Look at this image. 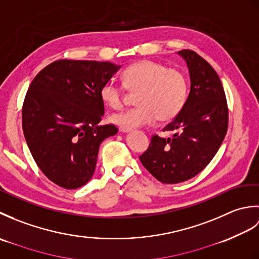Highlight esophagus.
<instances>
[{"label": "esophagus", "mask_w": 259, "mask_h": 259, "mask_svg": "<svg viewBox=\"0 0 259 259\" xmlns=\"http://www.w3.org/2000/svg\"><path fill=\"white\" fill-rule=\"evenodd\" d=\"M119 131H120V133H122V134H126V133H130L131 129H129V128H125V126H120V128H119Z\"/></svg>", "instance_id": "34e87169"}]
</instances>
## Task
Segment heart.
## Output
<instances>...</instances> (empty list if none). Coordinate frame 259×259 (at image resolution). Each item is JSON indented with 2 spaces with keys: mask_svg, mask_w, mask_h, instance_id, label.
<instances>
[{
  "mask_svg": "<svg viewBox=\"0 0 259 259\" xmlns=\"http://www.w3.org/2000/svg\"><path fill=\"white\" fill-rule=\"evenodd\" d=\"M122 84L104 82L100 99L104 106L119 110L123 107L124 88L138 92L136 96L138 107L112 115L114 123L129 129L157 120L161 122L174 120L183 110L188 95V80L184 72L152 60H141L125 68Z\"/></svg>",
  "mask_w": 259,
  "mask_h": 259,
  "instance_id": "1",
  "label": "heart"
}]
</instances>
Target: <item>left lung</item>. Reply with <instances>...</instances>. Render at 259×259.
Wrapping results in <instances>:
<instances>
[{"instance_id":"8db88e82","label":"left lung","mask_w":259,"mask_h":259,"mask_svg":"<svg viewBox=\"0 0 259 259\" xmlns=\"http://www.w3.org/2000/svg\"><path fill=\"white\" fill-rule=\"evenodd\" d=\"M189 69L190 92L180 113L162 131L171 138L151 137L139 157L157 180L178 184L199 174L216 155L228 129L226 96L216 71L191 50L178 52Z\"/></svg>"}]
</instances>
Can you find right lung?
I'll use <instances>...</instances> for the list:
<instances>
[{
    "mask_svg": "<svg viewBox=\"0 0 259 259\" xmlns=\"http://www.w3.org/2000/svg\"><path fill=\"white\" fill-rule=\"evenodd\" d=\"M119 69L110 62L64 59L31 82L22 107L26 144L41 171L64 189L91 179L100 144L118 133L114 124H100V89Z\"/></svg>",
    "mask_w": 259,
    "mask_h": 259,
    "instance_id": "add662e5",
    "label": "right lung"
}]
</instances>
